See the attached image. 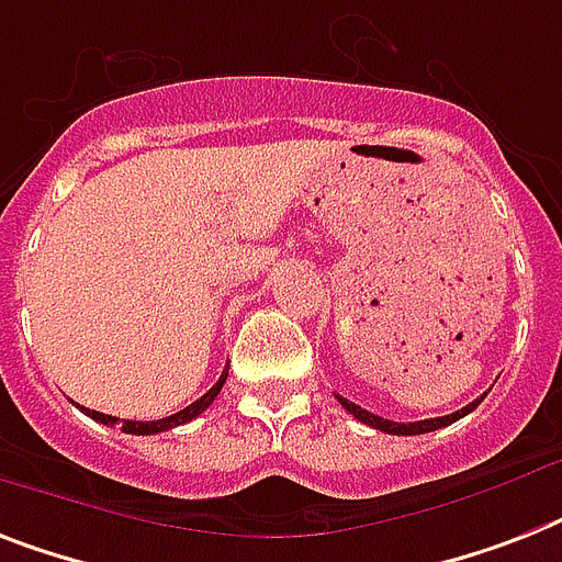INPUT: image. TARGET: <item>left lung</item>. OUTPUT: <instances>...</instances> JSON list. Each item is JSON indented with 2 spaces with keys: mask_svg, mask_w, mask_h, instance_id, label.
Segmentation results:
<instances>
[{
  "mask_svg": "<svg viewBox=\"0 0 562 562\" xmlns=\"http://www.w3.org/2000/svg\"><path fill=\"white\" fill-rule=\"evenodd\" d=\"M485 395H487V392H485ZM485 395H482V398H485ZM482 398H476V401H473V404H468V407L456 409V413L441 415V418H427V422L401 424V422H390V418H381V415L369 413V409L358 407V404H352V401H349V398H340V395H337V401L344 404L346 413H352L355 418H358V422L369 424V427H375V430H381V432H390V436H422V432L441 430V427H447V424L459 422V418H464V415H468V413H473V409H476L479 404H482Z\"/></svg>",
  "mask_w": 562,
  "mask_h": 562,
  "instance_id": "obj_1",
  "label": "left lung"
}]
</instances>
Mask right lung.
<instances>
[{
	"instance_id": "obj_1",
	"label": "right lung",
	"mask_w": 562,
	"mask_h": 562,
	"mask_svg": "<svg viewBox=\"0 0 562 562\" xmlns=\"http://www.w3.org/2000/svg\"><path fill=\"white\" fill-rule=\"evenodd\" d=\"M227 369H231V367H225L222 378H218L216 384L210 386L207 392H204L202 398L193 401L190 407L178 409L176 415L158 418V422H130V418H123V422H121V418H115V415L98 413V409H89V407H80V409H83V413L89 415V418H94V422H100V424H109V427H115V424H121V430L123 432H132V436H155V432H167V430H172V427H181V424L199 418V415H202L204 409H207L210 404H213V401H216V395H218V392H222V386H225V381H227Z\"/></svg>"
}]
</instances>
